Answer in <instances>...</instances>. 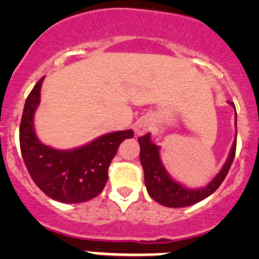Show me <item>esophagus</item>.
<instances>
[{"label":"esophagus","mask_w":259,"mask_h":259,"mask_svg":"<svg viewBox=\"0 0 259 259\" xmlns=\"http://www.w3.org/2000/svg\"><path fill=\"white\" fill-rule=\"evenodd\" d=\"M151 129V122L149 119H145V117H143V119H139L137 122H135L134 125V132L137 135H144L146 133L149 132V130Z\"/></svg>","instance_id":"1"}]
</instances>
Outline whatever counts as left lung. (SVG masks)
Masks as SVG:
<instances>
[{"instance_id":"1","label":"left lung","mask_w":259,"mask_h":259,"mask_svg":"<svg viewBox=\"0 0 259 259\" xmlns=\"http://www.w3.org/2000/svg\"><path fill=\"white\" fill-rule=\"evenodd\" d=\"M228 103L236 110L234 104L231 103V101H228ZM138 140H139L140 145V163H142L143 169H144L146 190L155 202L169 208L189 207V205L195 204V203L200 202V200L205 199L210 194H213L218 189L219 185L222 184L227 174H228L232 163H233L234 155H236L237 140H234L228 158H227L226 163L222 166L219 173L205 187L192 189V188L184 187L179 182H176L169 176L166 169L164 168L163 163H161L160 154H159L160 148L151 142L149 133L144 137H140Z\"/></svg>"}]
</instances>
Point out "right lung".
<instances>
[{"label": "right lung", "instance_id": "right-lung-1", "mask_svg": "<svg viewBox=\"0 0 259 259\" xmlns=\"http://www.w3.org/2000/svg\"><path fill=\"white\" fill-rule=\"evenodd\" d=\"M41 77L27 96L20 124V148L35 184L57 202L82 203L101 193L108 182V169L119 145L134 137L121 130L104 134L79 148L60 150L40 142L33 117L40 104Z\"/></svg>", "mask_w": 259, "mask_h": 259}]
</instances>
